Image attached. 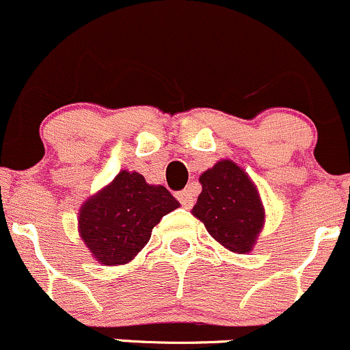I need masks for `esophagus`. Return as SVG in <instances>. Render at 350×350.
Here are the masks:
<instances>
[{
  "label": "esophagus",
  "instance_id": "34e87169",
  "mask_svg": "<svg viewBox=\"0 0 350 350\" xmlns=\"http://www.w3.org/2000/svg\"><path fill=\"white\" fill-rule=\"evenodd\" d=\"M176 198H178V201L181 203L183 208L189 209L191 206L194 204V189L193 187H186V189L179 191V193L176 194Z\"/></svg>",
  "mask_w": 350,
  "mask_h": 350
}]
</instances>
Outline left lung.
<instances>
[{
	"instance_id": "1",
	"label": "left lung",
	"mask_w": 350,
	"mask_h": 350,
	"mask_svg": "<svg viewBox=\"0 0 350 350\" xmlns=\"http://www.w3.org/2000/svg\"><path fill=\"white\" fill-rule=\"evenodd\" d=\"M201 194L193 215L208 233L234 253L252 252L263 224V206L246 172L231 161H219L200 178Z\"/></svg>"
}]
</instances>
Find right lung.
Listing matches in <instances>:
<instances>
[{"label":"right lung","instance_id":"1","mask_svg":"<svg viewBox=\"0 0 350 350\" xmlns=\"http://www.w3.org/2000/svg\"><path fill=\"white\" fill-rule=\"evenodd\" d=\"M179 203L164 186L122 171L80 211V234L97 262L124 265L149 241L152 228Z\"/></svg>","mask_w":350,"mask_h":350}]
</instances>
